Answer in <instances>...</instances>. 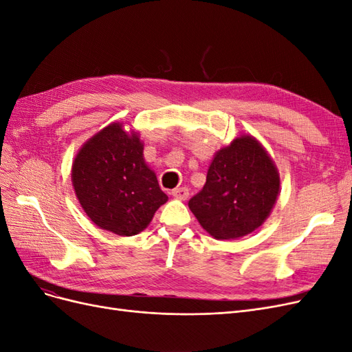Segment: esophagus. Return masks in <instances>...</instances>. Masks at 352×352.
<instances>
[{
	"label": "esophagus",
	"mask_w": 352,
	"mask_h": 352,
	"mask_svg": "<svg viewBox=\"0 0 352 352\" xmlns=\"http://www.w3.org/2000/svg\"><path fill=\"white\" fill-rule=\"evenodd\" d=\"M171 194H173V197H175L178 200H186L190 196V191L187 187H178V188H174L171 191Z\"/></svg>",
	"instance_id": "1"
}]
</instances>
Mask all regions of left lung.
<instances>
[{"instance_id":"8db88e82","label":"left lung","mask_w":352,"mask_h":352,"mask_svg":"<svg viewBox=\"0 0 352 352\" xmlns=\"http://www.w3.org/2000/svg\"><path fill=\"white\" fill-rule=\"evenodd\" d=\"M278 191L274 162L254 138L242 136L214 155L188 207L213 238L236 239L263 225Z\"/></svg>"}]
</instances>
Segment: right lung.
Masks as SVG:
<instances>
[{
	"instance_id": "obj_1",
	"label": "right lung",
	"mask_w": 352,
	"mask_h": 352,
	"mask_svg": "<svg viewBox=\"0 0 352 352\" xmlns=\"http://www.w3.org/2000/svg\"><path fill=\"white\" fill-rule=\"evenodd\" d=\"M72 184L87 216L101 229L133 236L168 200L143 160L138 135L113 123L91 138L72 165Z\"/></svg>"
}]
</instances>
